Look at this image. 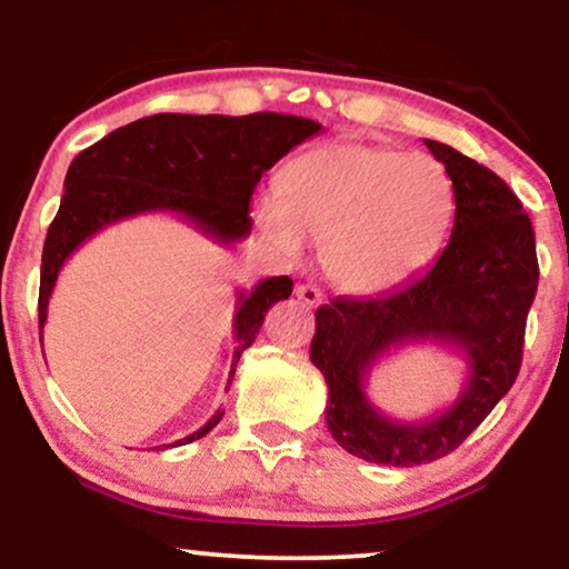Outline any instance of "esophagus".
Segmentation results:
<instances>
[{
	"mask_svg": "<svg viewBox=\"0 0 569 569\" xmlns=\"http://www.w3.org/2000/svg\"><path fill=\"white\" fill-rule=\"evenodd\" d=\"M295 295H298V298L306 302V306H318V302L323 300V295H321V290H318L316 284H298V290H295Z\"/></svg>",
	"mask_w": 569,
	"mask_h": 569,
	"instance_id": "esophagus-1",
	"label": "esophagus"
}]
</instances>
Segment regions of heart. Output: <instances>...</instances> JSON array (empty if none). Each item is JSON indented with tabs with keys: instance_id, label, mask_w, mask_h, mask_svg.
Instances as JSON below:
<instances>
[{
	"instance_id": "obj_1",
	"label": "heart",
	"mask_w": 569,
	"mask_h": 569,
	"mask_svg": "<svg viewBox=\"0 0 569 569\" xmlns=\"http://www.w3.org/2000/svg\"><path fill=\"white\" fill-rule=\"evenodd\" d=\"M256 222L279 251L323 243L331 282L352 295L393 290L425 269L453 220V183L425 152L339 139L287 166L282 189L263 191Z\"/></svg>"
}]
</instances>
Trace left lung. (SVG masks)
Here are the masks:
<instances>
[{"instance_id":"obj_1","label":"left lung","mask_w":569,"mask_h":569,"mask_svg":"<svg viewBox=\"0 0 569 569\" xmlns=\"http://www.w3.org/2000/svg\"><path fill=\"white\" fill-rule=\"evenodd\" d=\"M425 144L453 181L448 246L430 269L391 292L318 308L310 341V362L329 386L331 438L370 463H430L485 422L518 378L539 284L531 217L510 186L453 147ZM409 343L446 346L470 370L457 401L417 423L388 418L367 396L371 368Z\"/></svg>"}]
</instances>
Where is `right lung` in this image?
I'll return each mask as SVG.
<instances>
[{"label":"right lung","instance_id":"1","mask_svg":"<svg viewBox=\"0 0 569 569\" xmlns=\"http://www.w3.org/2000/svg\"><path fill=\"white\" fill-rule=\"evenodd\" d=\"M321 129V123L302 116L269 111L251 116L158 113L127 123L82 150L67 170L64 197L43 243L38 292L41 339L59 271L84 240L129 217L166 212L181 217L214 243H238L251 236L248 207L261 176ZM290 295V277H269L251 290H238L232 313L236 352L228 383L236 376L240 355L253 345L263 313ZM222 415L224 409H217L197 432L160 448L204 438Z\"/></svg>","mask_w":569,"mask_h":569}]
</instances>
